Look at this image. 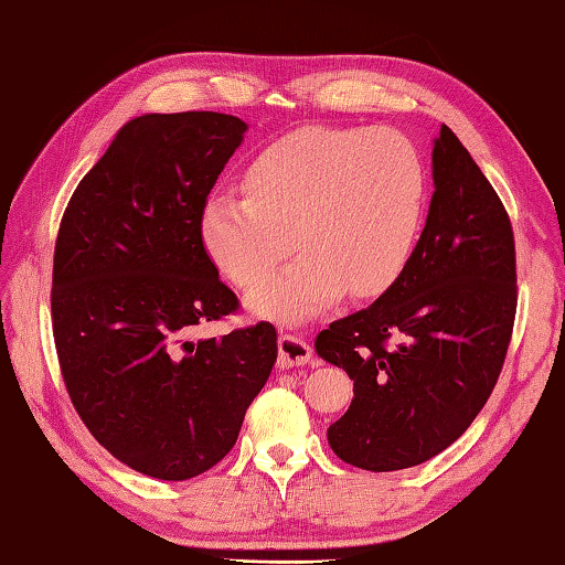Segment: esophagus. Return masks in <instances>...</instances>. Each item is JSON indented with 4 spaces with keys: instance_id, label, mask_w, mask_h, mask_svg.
<instances>
[{
    "instance_id": "34e87169",
    "label": "esophagus",
    "mask_w": 565,
    "mask_h": 565,
    "mask_svg": "<svg viewBox=\"0 0 565 565\" xmlns=\"http://www.w3.org/2000/svg\"><path fill=\"white\" fill-rule=\"evenodd\" d=\"M278 365L282 367V371H287V367H295V365H307L309 361H312V349L307 347L305 341H299L297 337H280L278 341Z\"/></svg>"
}]
</instances>
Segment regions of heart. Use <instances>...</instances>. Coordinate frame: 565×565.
Returning <instances> with one entry per match:
<instances>
[{
    "label": "heart",
    "mask_w": 565,
    "mask_h": 565,
    "mask_svg": "<svg viewBox=\"0 0 565 565\" xmlns=\"http://www.w3.org/2000/svg\"><path fill=\"white\" fill-rule=\"evenodd\" d=\"M427 170L395 131L307 126L253 158L244 194L214 192L200 234L236 285L256 282L291 238L303 253L253 285L250 312L297 324L351 290L385 292L417 246L427 206Z\"/></svg>",
    "instance_id": "heart-1"
}]
</instances>
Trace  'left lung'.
I'll use <instances>...</instances> for the list:
<instances>
[{"label":"left lung","instance_id":"obj_1","mask_svg":"<svg viewBox=\"0 0 565 565\" xmlns=\"http://www.w3.org/2000/svg\"><path fill=\"white\" fill-rule=\"evenodd\" d=\"M431 178L427 224L405 273L315 341L319 359L353 380L329 446L373 473L419 466L451 446L488 402L512 337L510 216L448 126L434 138Z\"/></svg>","mask_w":565,"mask_h":565}]
</instances>
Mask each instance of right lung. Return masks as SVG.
<instances>
[{
  "label": "right lung",
  "mask_w": 565,
  "mask_h": 565,
  "mask_svg": "<svg viewBox=\"0 0 565 565\" xmlns=\"http://www.w3.org/2000/svg\"><path fill=\"white\" fill-rule=\"evenodd\" d=\"M246 131L218 111L126 121L57 232L51 309L67 393L114 458L158 480H190L232 451L278 361L268 321L192 339L238 307L200 216Z\"/></svg>",
  "instance_id": "add662e5"
}]
</instances>
